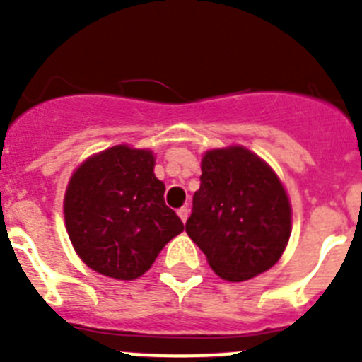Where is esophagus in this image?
<instances>
[{"mask_svg":"<svg viewBox=\"0 0 362 362\" xmlns=\"http://www.w3.org/2000/svg\"><path fill=\"white\" fill-rule=\"evenodd\" d=\"M188 212H190V210H188L187 206H181V209L177 210V216L181 217V221H183V223H187V219H188Z\"/></svg>","mask_w":362,"mask_h":362,"instance_id":"34e87169","label":"esophagus"}]
</instances>
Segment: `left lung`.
I'll list each match as a JSON object with an SVG mask.
<instances>
[{"label": "left lung", "mask_w": 362, "mask_h": 362, "mask_svg": "<svg viewBox=\"0 0 362 362\" xmlns=\"http://www.w3.org/2000/svg\"><path fill=\"white\" fill-rule=\"evenodd\" d=\"M187 233L217 276L246 281L279 261L292 210L270 166L243 146L210 150L201 163Z\"/></svg>", "instance_id": "obj_1"}]
</instances>
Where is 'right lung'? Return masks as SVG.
I'll return each mask as SVG.
<instances>
[{
	"instance_id": "add662e5",
	"label": "right lung",
	"mask_w": 362,
	"mask_h": 362,
	"mask_svg": "<svg viewBox=\"0 0 362 362\" xmlns=\"http://www.w3.org/2000/svg\"><path fill=\"white\" fill-rule=\"evenodd\" d=\"M66 232L85 264L107 277L143 276L185 230L165 203L150 150L112 146L74 172L65 194Z\"/></svg>"
}]
</instances>
